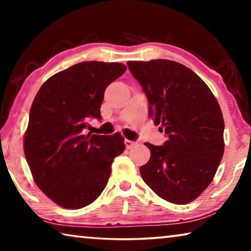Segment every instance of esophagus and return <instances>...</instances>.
<instances>
[{"label":"esophagus","instance_id":"1","mask_svg":"<svg viewBox=\"0 0 251 251\" xmlns=\"http://www.w3.org/2000/svg\"><path fill=\"white\" fill-rule=\"evenodd\" d=\"M124 143H125V146H126L127 150H130L131 147H134V146L137 145V143H136V142H131V141H129V139H125Z\"/></svg>","mask_w":251,"mask_h":251}]
</instances>
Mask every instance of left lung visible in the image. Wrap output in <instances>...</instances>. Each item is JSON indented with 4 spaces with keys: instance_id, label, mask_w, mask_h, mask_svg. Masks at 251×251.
<instances>
[{
    "instance_id": "left-lung-1",
    "label": "left lung",
    "mask_w": 251,
    "mask_h": 251,
    "mask_svg": "<svg viewBox=\"0 0 251 251\" xmlns=\"http://www.w3.org/2000/svg\"><path fill=\"white\" fill-rule=\"evenodd\" d=\"M147 96L148 115L167 141L146 143L144 181L165 201L185 205L196 199L215 177L224 155V117L217 100L197 74L169 59L127 62Z\"/></svg>"
}]
</instances>
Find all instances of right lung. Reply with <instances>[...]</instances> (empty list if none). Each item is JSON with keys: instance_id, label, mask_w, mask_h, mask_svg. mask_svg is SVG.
I'll return each mask as SVG.
<instances>
[{"instance_id": "right-lung-1", "label": "right lung", "mask_w": 251, "mask_h": 251, "mask_svg": "<svg viewBox=\"0 0 251 251\" xmlns=\"http://www.w3.org/2000/svg\"><path fill=\"white\" fill-rule=\"evenodd\" d=\"M125 71L121 63H78L50 76L33 100L24 154L34 181L58 206L79 209L96 201L125 150L120 133L83 131L100 120L106 87Z\"/></svg>"}]
</instances>
